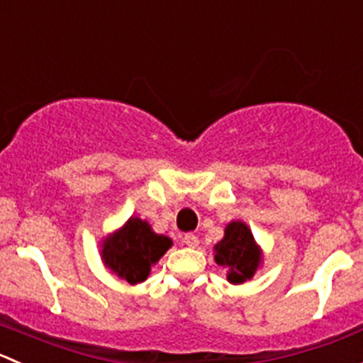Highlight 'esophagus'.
<instances>
[{"label": "esophagus", "mask_w": 363, "mask_h": 363, "mask_svg": "<svg viewBox=\"0 0 363 363\" xmlns=\"http://www.w3.org/2000/svg\"><path fill=\"white\" fill-rule=\"evenodd\" d=\"M182 242H184L186 246H189V248H196V246H199V238H196L195 234H186L184 238H182Z\"/></svg>", "instance_id": "esophagus-1"}]
</instances>
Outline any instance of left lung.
I'll list each match as a JSON object with an SVG mask.
<instances>
[{"label":"left lung","instance_id":"obj_1","mask_svg":"<svg viewBox=\"0 0 363 363\" xmlns=\"http://www.w3.org/2000/svg\"><path fill=\"white\" fill-rule=\"evenodd\" d=\"M214 262L227 269V280L234 286L252 280L262 264V248L248 225L241 220L227 223L221 241L213 248Z\"/></svg>","mask_w":363,"mask_h":363}]
</instances>
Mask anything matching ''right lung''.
<instances>
[{"label": "right lung", "instance_id": "add662e5", "mask_svg": "<svg viewBox=\"0 0 363 363\" xmlns=\"http://www.w3.org/2000/svg\"><path fill=\"white\" fill-rule=\"evenodd\" d=\"M174 241L156 234L147 220L131 216L121 228L101 241V260L104 267L131 286L145 282L150 267L172 248Z\"/></svg>", "mask_w": 363, "mask_h": 363}]
</instances>
